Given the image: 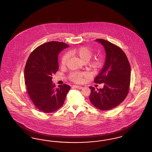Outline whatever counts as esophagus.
<instances>
[{"instance_id": "34e87169", "label": "esophagus", "mask_w": 152, "mask_h": 152, "mask_svg": "<svg viewBox=\"0 0 152 152\" xmlns=\"http://www.w3.org/2000/svg\"><path fill=\"white\" fill-rule=\"evenodd\" d=\"M72 88H77V89H81L83 88V87L81 86H73Z\"/></svg>"}]
</instances>
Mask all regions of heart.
<instances>
[{"mask_svg": "<svg viewBox=\"0 0 152 152\" xmlns=\"http://www.w3.org/2000/svg\"><path fill=\"white\" fill-rule=\"evenodd\" d=\"M69 55H73L79 58L80 60L84 63H87L89 61L92 56V52L86 47H81L78 48H75L69 52ZM68 58V55L67 54L64 55L61 60V65L62 66H64L66 61ZM102 64V60L100 58H96L94 60L91 61L89 65L90 68L92 69H97L101 66ZM87 76L86 73H80L77 72H72L69 76V79L76 83H81L83 81V77Z\"/></svg>", "mask_w": 152, "mask_h": 152, "instance_id": "1", "label": "heart"}]
</instances>
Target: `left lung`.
Returning a JSON list of instances; mask_svg holds the SVG:
<instances>
[{"label":"left lung","mask_w":152,"mask_h":152,"mask_svg":"<svg viewBox=\"0 0 152 152\" xmlns=\"http://www.w3.org/2000/svg\"><path fill=\"white\" fill-rule=\"evenodd\" d=\"M106 52L104 65L95 78L104 84L102 88L89 87V100L97 108L107 110L118 105L126 97L130 85V66L126 55L116 45L104 39H96Z\"/></svg>","instance_id":"left-lung-1"}]
</instances>
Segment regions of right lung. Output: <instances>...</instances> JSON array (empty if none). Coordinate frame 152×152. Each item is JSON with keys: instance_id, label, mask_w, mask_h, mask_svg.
Returning a JSON list of instances; mask_svg holds the SVG:
<instances>
[{"instance_id": "right-lung-1", "label": "right lung", "mask_w": 152, "mask_h": 152, "mask_svg": "<svg viewBox=\"0 0 152 152\" xmlns=\"http://www.w3.org/2000/svg\"><path fill=\"white\" fill-rule=\"evenodd\" d=\"M63 42H50L37 47L29 55L24 69L25 84L29 97L36 108L52 113L64 104L71 87L59 85L56 88L52 75L58 71V55L69 47Z\"/></svg>"}]
</instances>
